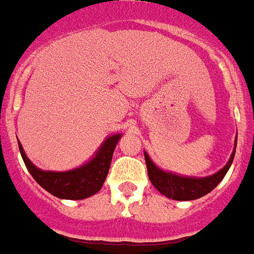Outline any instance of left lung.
<instances>
[{"mask_svg":"<svg viewBox=\"0 0 254 254\" xmlns=\"http://www.w3.org/2000/svg\"><path fill=\"white\" fill-rule=\"evenodd\" d=\"M234 154H236V147H234V151L225 168L216 172L215 175L203 177V179L183 177V176L173 175V173H166L154 165V162L150 160L147 153H145V161L150 181L158 192L173 200H195L201 196L207 195L223 180V177L230 168L231 162L234 160Z\"/></svg>","mask_w":254,"mask_h":254,"instance_id":"left-lung-1","label":"left lung"}]
</instances>
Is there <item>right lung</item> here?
<instances>
[{
  "instance_id": "1",
  "label": "right lung",
  "mask_w": 254,
  "mask_h": 254,
  "mask_svg": "<svg viewBox=\"0 0 254 254\" xmlns=\"http://www.w3.org/2000/svg\"><path fill=\"white\" fill-rule=\"evenodd\" d=\"M120 134L112 135L105 140L94 158L81 168L68 172H44L33 165L28 160L18 142V149L28 172L39 186L59 199L81 200L97 193L104 184L108 175L114 150L119 142Z\"/></svg>"
}]
</instances>
